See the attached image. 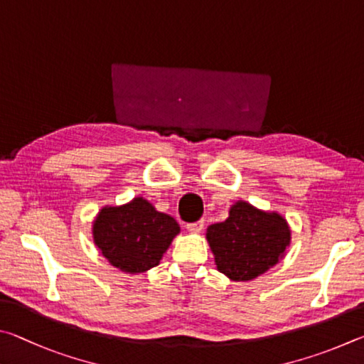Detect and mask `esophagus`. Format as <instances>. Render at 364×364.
<instances>
[{"label":"esophagus","mask_w":364,"mask_h":364,"mask_svg":"<svg viewBox=\"0 0 364 364\" xmlns=\"http://www.w3.org/2000/svg\"><path fill=\"white\" fill-rule=\"evenodd\" d=\"M203 227H205V220H198V222H193V224H188L187 230L190 233H200L203 230Z\"/></svg>","instance_id":"1"}]
</instances>
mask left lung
Segmentation results:
<instances>
[{
	"mask_svg": "<svg viewBox=\"0 0 364 364\" xmlns=\"http://www.w3.org/2000/svg\"><path fill=\"white\" fill-rule=\"evenodd\" d=\"M206 238L218 270L233 282H250L284 256L291 230L278 213H265L238 201L227 220L208 227Z\"/></svg>",
	"mask_w": 364,
	"mask_h": 364,
	"instance_id": "obj_1",
	"label": "left lung"
}]
</instances>
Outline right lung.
Returning <instances> with one entry per match:
<instances>
[{
    "label": "right lung",
    "mask_w": 364,
    "mask_h": 364,
    "mask_svg": "<svg viewBox=\"0 0 364 364\" xmlns=\"http://www.w3.org/2000/svg\"><path fill=\"white\" fill-rule=\"evenodd\" d=\"M178 232L181 227L174 218L158 213L144 198L104 208L92 225L94 243L102 256L126 273L156 267Z\"/></svg>",
    "instance_id": "1"
}]
</instances>
